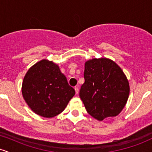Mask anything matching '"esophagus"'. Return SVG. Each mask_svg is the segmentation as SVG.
I'll list each match as a JSON object with an SVG mask.
<instances>
[{
	"instance_id": "1",
	"label": "esophagus",
	"mask_w": 152,
	"mask_h": 152,
	"mask_svg": "<svg viewBox=\"0 0 152 152\" xmlns=\"http://www.w3.org/2000/svg\"><path fill=\"white\" fill-rule=\"evenodd\" d=\"M74 89H75V91H76V94H78V91H79V89H78V86H75Z\"/></svg>"
}]
</instances>
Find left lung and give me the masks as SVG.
Returning <instances> with one entry per match:
<instances>
[{"label": "left lung", "mask_w": 152, "mask_h": 152, "mask_svg": "<svg viewBox=\"0 0 152 152\" xmlns=\"http://www.w3.org/2000/svg\"><path fill=\"white\" fill-rule=\"evenodd\" d=\"M83 76L79 96L87 112L99 121L117 116L129 95V81L121 68L109 58H93L85 63Z\"/></svg>", "instance_id": "obj_1"}]
</instances>
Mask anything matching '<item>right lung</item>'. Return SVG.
<instances>
[{"label": "right lung", "mask_w": 152, "mask_h": 152, "mask_svg": "<svg viewBox=\"0 0 152 152\" xmlns=\"http://www.w3.org/2000/svg\"><path fill=\"white\" fill-rule=\"evenodd\" d=\"M24 100L36 114L51 118L61 114L75 95L58 65L43 59L26 73L22 84Z\"/></svg>", "instance_id": "right-lung-1"}]
</instances>
